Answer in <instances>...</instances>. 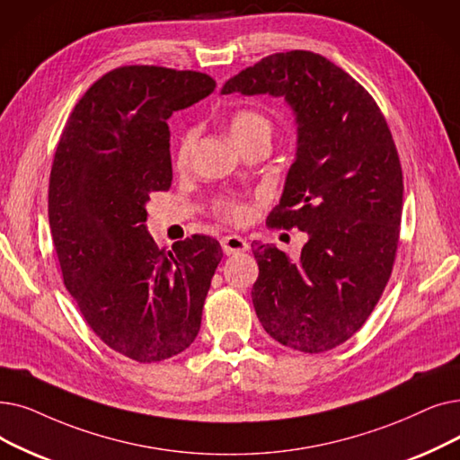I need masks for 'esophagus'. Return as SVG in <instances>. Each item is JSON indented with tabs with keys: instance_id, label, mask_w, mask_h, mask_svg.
I'll list each match as a JSON object with an SVG mask.
<instances>
[{
	"instance_id": "esophagus-1",
	"label": "esophagus",
	"mask_w": 460,
	"mask_h": 460,
	"mask_svg": "<svg viewBox=\"0 0 460 460\" xmlns=\"http://www.w3.org/2000/svg\"><path fill=\"white\" fill-rule=\"evenodd\" d=\"M222 250L227 255L233 253H243L248 250V243L244 241L243 236H236V234H227L222 238Z\"/></svg>"
}]
</instances>
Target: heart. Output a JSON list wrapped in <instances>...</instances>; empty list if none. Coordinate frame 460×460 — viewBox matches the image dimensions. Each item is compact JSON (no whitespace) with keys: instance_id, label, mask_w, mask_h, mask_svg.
I'll use <instances>...</instances> for the list:
<instances>
[{"instance_id":"heart-1","label":"heart","mask_w":460,"mask_h":460,"mask_svg":"<svg viewBox=\"0 0 460 460\" xmlns=\"http://www.w3.org/2000/svg\"><path fill=\"white\" fill-rule=\"evenodd\" d=\"M229 131H231V137L236 145H244L257 137L270 138L272 124H270V119L267 116H263L261 112L252 111V109H241L229 118ZM195 138H197L195 129H188L182 135L181 145H178V150L174 155V164L178 167H184L190 162ZM217 210L222 212L227 219H231V222H243V219L248 216V207L244 203H238V201L217 203Z\"/></svg>"}]
</instances>
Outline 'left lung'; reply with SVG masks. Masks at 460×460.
Listing matches in <instances>:
<instances>
[{"label":"left lung","mask_w":460,"mask_h":460,"mask_svg":"<svg viewBox=\"0 0 460 460\" xmlns=\"http://www.w3.org/2000/svg\"><path fill=\"white\" fill-rule=\"evenodd\" d=\"M222 93H270L295 112V162L267 224L305 231L308 243L296 261L252 243V303L279 344L329 351L365 325L393 270L404 184L389 126L353 76L310 50L270 54Z\"/></svg>","instance_id":"obj_1"}]
</instances>
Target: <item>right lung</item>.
Returning <instances> with one entry per match:
<instances>
[{"label":"right lung","mask_w":460,"mask_h":460,"mask_svg":"<svg viewBox=\"0 0 460 460\" xmlns=\"http://www.w3.org/2000/svg\"><path fill=\"white\" fill-rule=\"evenodd\" d=\"M214 88L199 71L112 69L75 105L54 154L49 222L64 284L90 329L137 363L191 346L224 257L212 236L159 250L146 229L150 193L172 181L167 119Z\"/></svg>","instance_id":"add662e5"}]
</instances>
